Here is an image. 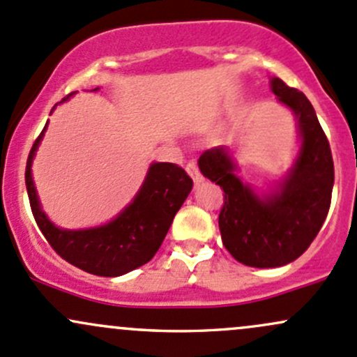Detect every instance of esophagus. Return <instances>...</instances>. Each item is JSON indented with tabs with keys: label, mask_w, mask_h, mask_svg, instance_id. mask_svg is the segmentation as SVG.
<instances>
[{
	"label": "esophagus",
	"mask_w": 357,
	"mask_h": 357,
	"mask_svg": "<svg viewBox=\"0 0 357 357\" xmlns=\"http://www.w3.org/2000/svg\"><path fill=\"white\" fill-rule=\"evenodd\" d=\"M186 171H188V174L193 178L195 185H200V183H204V176H202L200 171H198L197 162H195V160H190V162L186 164Z\"/></svg>",
	"instance_id": "esophagus-1"
}]
</instances>
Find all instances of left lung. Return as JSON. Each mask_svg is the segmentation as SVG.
Masks as SVG:
<instances>
[{
    "mask_svg": "<svg viewBox=\"0 0 357 357\" xmlns=\"http://www.w3.org/2000/svg\"><path fill=\"white\" fill-rule=\"evenodd\" d=\"M277 100L294 114L299 152L286 174L258 193L243 183L227 147L205 150L198 159L202 174L224 190L219 229L226 250L239 264L273 268L301 257L317 238L330 208L333 160L313 106L299 90L270 78Z\"/></svg>",
    "mask_w": 357,
    "mask_h": 357,
    "instance_id": "obj_1",
    "label": "left lung"
}]
</instances>
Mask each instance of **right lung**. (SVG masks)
<instances>
[{"mask_svg":"<svg viewBox=\"0 0 357 357\" xmlns=\"http://www.w3.org/2000/svg\"><path fill=\"white\" fill-rule=\"evenodd\" d=\"M71 96L73 93L61 102ZM46 130L47 123L29 153L25 185L37 226L52 250L68 264L100 277L125 275L152 260L176 212L193 188V181L185 169L171 162H152L140 190L114 219L97 227L63 229L54 226L40 207L32 178L33 157Z\"/></svg>","mask_w":357,"mask_h":357,"instance_id":"1","label":"right lung"}]
</instances>
